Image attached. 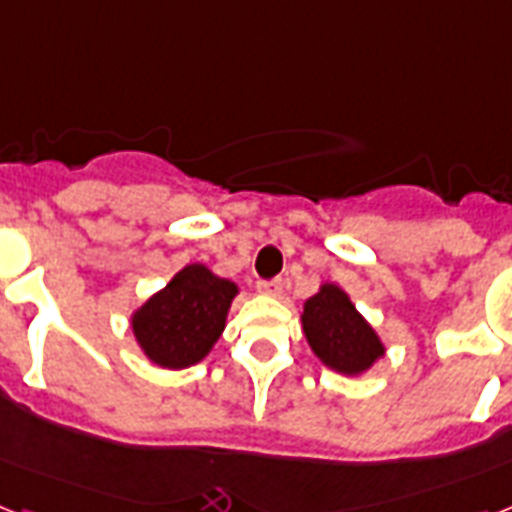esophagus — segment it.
Listing matches in <instances>:
<instances>
[{"label": "esophagus", "mask_w": 512, "mask_h": 512, "mask_svg": "<svg viewBox=\"0 0 512 512\" xmlns=\"http://www.w3.org/2000/svg\"><path fill=\"white\" fill-rule=\"evenodd\" d=\"M259 293L264 295H280L282 293V280L280 277H274V280H259Z\"/></svg>", "instance_id": "esophagus-1"}]
</instances>
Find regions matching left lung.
Masks as SVG:
<instances>
[{
  "label": "left lung",
  "mask_w": 512,
  "mask_h": 512,
  "mask_svg": "<svg viewBox=\"0 0 512 512\" xmlns=\"http://www.w3.org/2000/svg\"><path fill=\"white\" fill-rule=\"evenodd\" d=\"M303 332L329 369L361 374L384 353L377 332L337 285H324L303 306Z\"/></svg>",
  "instance_id": "left-lung-1"
}]
</instances>
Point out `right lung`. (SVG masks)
<instances>
[{
	"label": "right lung",
	"mask_w": 512,
	"mask_h": 512,
	"mask_svg": "<svg viewBox=\"0 0 512 512\" xmlns=\"http://www.w3.org/2000/svg\"><path fill=\"white\" fill-rule=\"evenodd\" d=\"M235 293L238 287L214 277L206 266H185L162 293L135 311V337L146 356L159 366H190L201 361L219 340Z\"/></svg>",
	"instance_id": "right-lung-1"
}]
</instances>
